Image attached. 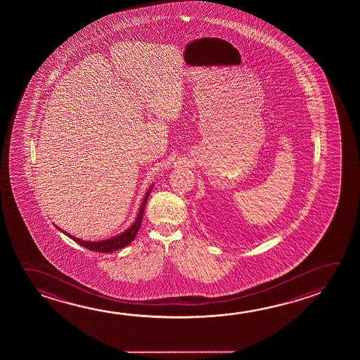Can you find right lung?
Instances as JSON below:
<instances>
[{"label":"right lung","instance_id":"add662e5","mask_svg":"<svg viewBox=\"0 0 360 360\" xmlns=\"http://www.w3.org/2000/svg\"><path fill=\"white\" fill-rule=\"evenodd\" d=\"M154 184H152L149 189L147 191V193L143 198L142 205L139 207V211L136 214V221L131 224L130 227H128L124 232H120L117 236L110 237V238H106V240H101V241H84L77 237L71 236L70 233H68L65 231L59 229L63 233H65L66 236L70 237L71 240L77 242L80 246L88 248L90 251H95V252H104V254H109L112 251H118L120 248H125L127 245H129L130 242L133 241L136 238L138 231L141 229V224H142L143 212H144V208L147 205L148 197L150 195L152 189H153Z\"/></svg>","mask_w":360,"mask_h":360}]
</instances>
